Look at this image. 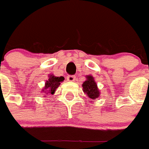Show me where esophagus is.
Returning a JSON list of instances; mask_svg holds the SVG:
<instances>
[{"label":"esophagus","mask_w":149,"mask_h":149,"mask_svg":"<svg viewBox=\"0 0 149 149\" xmlns=\"http://www.w3.org/2000/svg\"><path fill=\"white\" fill-rule=\"evenodd\" d=\"M67 79V81H69V82H73L76 79V77H75V76H68Z\"/></svg>","instance_id":"obj_1"}]
</instances>
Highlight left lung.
Returning <instances> with one entry per match:
<instances>
[{
	"instance_id": "1",
	"label": "left lung",
	"mask_w": 149,
	"mask_h": 149,
	"mask_svg": "<svg viewBox=\"0 0 149 149\" xmlns=\"http://www.w3.org/2000/svg\"><path fill=\"white\" fill-rule=\"evenodd\" d=\"M86 80L82 83V90L88 98L95 100L100 96V92L95 81L92 76H86Z\"/></svg>"
}]
</instances>
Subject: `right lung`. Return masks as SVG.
Wrapping results in <instances>:
<instances>
[{
  "instance_id": "right-lung-1",
  "label": "right lung",
  "mask_w": 149,
  "mask_h": 149,
  "mask_svg": "<svg viewBox=\"0 0 149 149\" xmlns=\"http://www.w3.org/2000/svg\"><path fill=\"white\" fill-rule=\"evenodd\" d=\"M64 80V78L63 77H55L52 75H49V78L46 81L45 85V87L43 88L44 92H45L46 94H51V95H54V92H55L56 89L58 88L59 85H61V82H62Z\"/></svg>"
}]
</instances>
